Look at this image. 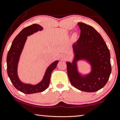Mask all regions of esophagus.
Returning a JSON list of instances; mask_svg holds the SVG:
<instances>
[{
    "label": "esophagus",
    "instance_id": "esophagus-1",
    "mask_svg": "<svg viewBox=\"0 0 120 120\" xmlns=\"http://www.w3.org/2000/svg\"><path fill=\"white\" fill-rule=\"evenodd\" d=\"M64 59L67 58V56H64Z\"/></svg>",
    "mask_w": 120,
    "mask_h": 120
}]
</instances>
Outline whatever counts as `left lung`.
Listing matches in <instances>:
<instances>
[{"label":"left lung","instance_id":"1","mask_svg":"<svg viewBox=\"0 0 120 120\" xmlns=\"http://www.w3.org/2000/svg\"><path fill=\"white\" fill-rule=\"evenodd\" d=\"M81 32L79 39L73 45L75 53L74 61L67 62L68 77L71 84L79 90L93 92L106 84L111 72L110 53L102 36L92 26L79 22ZM88 60L92 66V72L82 77L77 71L76 61Z\"/></svg>","mask_w":120,"mask_h":120}]
</instances>
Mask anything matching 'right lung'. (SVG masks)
Returning a JSON list of instances; mask_svg holds the SVG:
<instances>
[{"label": "right lung", "instance_id": "obj_1", "mask_svg": "<svg viewBox=\"0 0 120 120\" xmlns=\"http://www.w3.org/2000/svg\"><path fill=\"white\" fill-rule=\"evenodd\" d=\"M42 30V27L37 24H33L25 28L13 40L8 52L7 57L8 75L15 88L25 94L41 92L47 89L50 83L52 71L56 68L58 63V61H56L48 68L42 81L35 86L24 84L19 79L17 75V64L27 37Z\"/></svg>", "mask_w": 120, "mask_h": 120}]
</instances>
